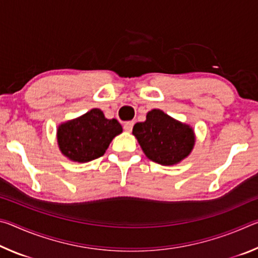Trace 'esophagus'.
Masks as SVG:
<instances>
[{"label": "esophagus", "mask_w": 258, "mask_h": 258, "mask_svg": "<svg viewBox=\"0 0 258 258\" xmlns=\"http://www.w3.org/2000/svg\"><path fill=\"white\" fill-rule=\"evenodd\" d=\"M133 125H134V121H126V123L124 124V130L126 131V132H131L133 128Z\"/></svg>", "instance_id": "obj_1"}]
</instances>
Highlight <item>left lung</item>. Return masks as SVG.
Here are the masks:
<instances>
[{"mask_svg": "<svg viewBox=\"0 0 258 258\" xmlns=\"http://www.w3.org/2000/svg\"><path fill=\"white\" fill-rule=\"evenodd\" d=\"M133 135L148 158L164 166L176 165L186 158L196 142L190 125L172 118L159 109H152L145 121L135 124Z\"/></svg>", "mask_w": 258, "mask_h": 258, "instance_id": "8db88e82", "label": "left lung"}]
</instances>
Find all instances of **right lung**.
<instances>
[{"label":"right lung","mask_w":258,"mask_h":258,"mask_svg":"<svg viewBox=\"0 0 258 258\" xmlns=\"http://www.w3.org/2000/svg\"><path fill=\"white\" fill-rule=\"evenodd\" d=\"M123 132L117 119H108L98 108L59 125L56 140L61 154L73 161L87 163L104 155L116 135Z\"/></svg>","instance_id":"obj_1"}]
</instances>
